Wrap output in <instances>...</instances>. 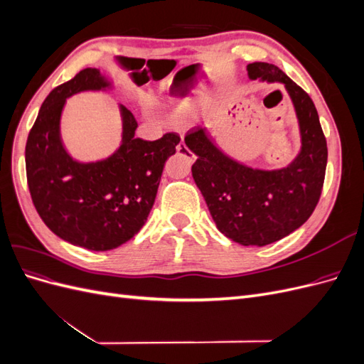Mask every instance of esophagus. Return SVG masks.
Segmentation results:
<instances>
[{"label":"esophagus","instance_id":"1","mask_svg":"<svg viewBox=\"0 0 364 364\" xmlns=\"http://www.w3.org/2000/svg\"><path fill=\"white\" fill-rule=\"evenodd\" d=\"M176 150H178V153H179V155L181 156H185L186 159H188V161H191V162H194V159H196V156H194V153L188 149V147H186L185 146V142L183 141H181L179 142V146L178 147H176Z\"/></svg>","mask_w":364,"mask_h":364}]
</instances>
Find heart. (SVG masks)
I'll return each mask as SVG.
<instances>
[{
  "instance_id": "1",
  "label": "heart",
  "mask_w": 364,
  "mask_h": 364,
  "mask_svg": "<svg viewBox=\"0 0 364 364\" xmlns=\"http://www.w3.org/2000/svg\"><path fill=\"white\" fill-rule=\"evenodd\" d=\"M170 105H173V106H179V105H181V100H171V102H170Z\"/></svg>"
}]
</instances>
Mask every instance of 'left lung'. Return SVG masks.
I'll return each mask as SVG.
<instances>
[{"instance_id":"obj_1","label":"left lung","mask_w":364,"mask_h":364,"mask_svg":"<svg viewBox=\"0 0 364 364\" xmlns=\"http://www.w3.org/2000/svg\"><path fill=\"white\" fill-rule=\"evenodd\" d=\"M250 80L281 83L294 107L301 147L281 168L249 167L228 156L203 126L191 129L185 144L197 161L193 178L217 229L243 246H267L301 228L321 199L328 149L316 106L277 65H247Z\"/></svg>"}]
</instances>
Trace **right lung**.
<instances>
[{
    "mask_svg": "<svg viewBox=\"0 0 364 364\" xmlns=\"http://www.w3.org/2000/svg\"><path fill=\"white\" fill-rule=\"evenodd\" d=\"M114 82L97 68H85L54 87L42 103L26 144V170L31 200L53 234L95 252L124 245L147 222L164 165L176 153L179 135L135 138L136 119L118 105L123 132L107 158L74 159L60 135L65 103L80 92H106Z\"/></svg>",
    "mask_w": 364,
    "mask_h": 364,
    "instance_id": "add662e5",
    "label": "right lung"
}]
</instances>
